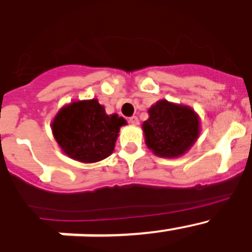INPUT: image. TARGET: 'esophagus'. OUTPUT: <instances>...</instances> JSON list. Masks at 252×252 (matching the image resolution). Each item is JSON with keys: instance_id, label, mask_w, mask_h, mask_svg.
Here are the masks:
<instances>
[{"instance_id": "1", "label": "esophagus", "mask_w": 252, "mask_h": 252, "mask_svg": "<svg viewBox=\"0 0 252 252\" xmlns=\"http://www.w3.org/2000/svg\"><path fill=\"white\" fill-rule=\"evenodd\" d=\"M128 122H130L131 125H137L139 124V120H137L136 116H132V117H130V119H128Z\"/></svg>"}]
</instances>
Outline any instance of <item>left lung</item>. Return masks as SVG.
<instances>
[{
    "label": "left lung",
    "mask_w": 252,
    "mask_h": 252,
    "mask_svg": "<svg viewBox=\"0 0 252 252\" xmlns=\"http://www.w3.org/2000/svg\"><path fill=\"white\" fill-rule=\"evenodd\" d=\"M148 113L149 119L141 128L146 146L157 157H182L199 137V116L192 107L160 99Z\"/></svg>",
    "instance_id": "left-lung-1"
}]
</instances>
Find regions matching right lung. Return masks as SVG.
I'll list each match as a JSON object with an SVG mask.
<instances>
[{
  "label": "right lung",
  "mask_w": 252,
  "mask_h": 252,
  "mask_svg": "<svg viewBox=\"0 0 252 252\" xmlns=\"http://www.w3.org/2000/svg\"><path fill=\"white\" fill-rule=\"evenodd\" d=\"M126 120L117 113L107 115L98 99L65 104L51 122V131L62 151L77 161L97 162L113 153L120 127Z\"/></svg>",
  "instance_id": "obj_1"
}]
</instances>
